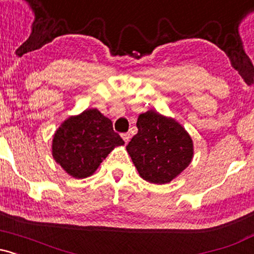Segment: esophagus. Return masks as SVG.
Masks as SVG:
<instances>
[{"label":"esophagus","mask_w":254,"mask_h":254,"mask_svg":"<svg viewBox=\"0 0 254 254\" xmlns=\"http://www.w3.org/2000/svg\"><path fill=\"white\" fill-rule=\"evenodd\" d=\"M130 133L129 132H125V133H122V138L124 139V142L125 143H127V142L130 141Z\"/></svg>","instance_id":"obj_1"}]
</instances>
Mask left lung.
Segmentation results:
<instances>
[{"label": "left lung", "instance_id": "left-lung-1", "mask_svg": "<svg viewBox=\"0 0 254 254\" xmlns=\"http://www.w3.org/2000/svg\"><path fill=\"white\" fill-rule=\"evenodd\" d=\"M136 125L138 132L127 150L144 180L167 184L190 165L193 143L177 121L149 110L138 116Z\"/></svg>", "mask_w": 254, "mask_h": 254}]
</instances>
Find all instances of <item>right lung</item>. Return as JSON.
<instances>
[{
  "instance_id": "add662e5",
  "label": "right lung",
  "mask_w": 254,
  "mask_h": 254,
  "mask_svg": "<svg viewBox=\"0 0 254 254\" xmlns=\"http://www.w3.org/2000/svg\"><path fill=\"white\" fill-rule=\"evenodd\" d=\"M123 144L112 122L97 109H89L61 124L52 139V156L69 176L83 179L98 170L115 147Z\"/></svg>"
}]
</instances>
